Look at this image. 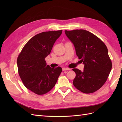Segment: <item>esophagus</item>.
Wrapping results in <instances>:
<instances>
[{
  "label": "esophagus",
  "mask_w": 122,
  "mask_h": 122,
  "mask_svg": "<svg viewBox=\"0 0 122 122\" xmlns=\"http://www.w3.org/2000/svg\"><path fill=\"white\" fill-rule=\"evenodd\" d=\"M70 69L68 68H65V67H64V68H62V71H66V70H70Z\"/></svg>",
  "instance_id": "esophagus-1"
}]
</instances>
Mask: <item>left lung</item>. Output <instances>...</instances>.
Returning a JSON list of instances; mask_svg holds the SVG:
<instances>
[{
  "label": "left lung",
  "mask_w": 122,
  "mask_h": 122,
  "mask_svg": "<svg viewBox=\"0 0 122 122\" xmlns=\"http://www.w3.org/2000/svg\"><path fill=\"white\" fill-rule=\"evenodd\" d=\"M65 33L73 44L76 56L84 65L83 71L72 69L76 73L74 86L86 94L97 91L107 81L112 67L107 46L87 30H65Z\"/></svg>",
  "instance_id": "8db88e82"
}]
</instances>
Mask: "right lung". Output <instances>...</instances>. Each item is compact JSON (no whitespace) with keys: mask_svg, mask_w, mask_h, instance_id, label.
<instances>
[{"mask_svg":"<svg viewBox=\"0 0 122 122\" xmlns=\"http://www.w3.org/2000/svg\"><path fill=\"white\" fill-rule=\"evenodd\" d=\"M62 30L43 32L28 41L17 59L18 73L28 89L38 95L45 94L56 85L62 68H51L45 58Z\"/></svg>","mask_w":122,"mask_h":122,"instance_id":"1","label":"right lung"}]
</instances>
